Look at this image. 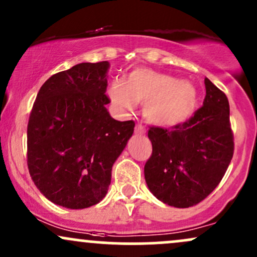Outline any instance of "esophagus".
Masks as SVG:
<instances>
[{
	"label": "esophagus",
	"mask_w": 257,
	"mask_h": 257,
	"mask_svg": "<svg viewBox=\"0 0 257 257\" xmlns=\"http://www.w3.org/2000/svg\"><path fill=\"white\" fill-rule=\"evenodd\" d=\"M134 132H135V134H145L146 129H145V126H143L141 124H137L135 125Z\"/></svg>",
	"instance_id": "obj_1"
}]
</instances>
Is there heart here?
<instances>
[{"mask_svg": "<svg viewBox=\"0 0 257 257\" xmlns=\"http://www.w3.org/2000/svg\"><path fill=\"white\" fill-rule=\"evenodd\" d=\"M108 94L122 111L131 110L135 104H146V119L159 126L178 125L190 119L198 99L190 82L149 69H135L125 83H112Z\"/></svg>", "mask_w": 257, "mask_h": 257, "instance_id": "b5f03b06", "label": "heart"}]
</instances>
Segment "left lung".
Here are the masks:
<instances>
[{
	"label": "left lung",
	"mask_w": 257,
	"mask_h": 257,
	"mask_svg": "<svg viewBox=\"0 0 257 257\" xmlns=\"http://www.w3.org/2000/svg\"><path fill=\"white\" fill-rule=\"evenodd\" d=\"M205 98L193 116L172 128L150 126L152 155L145 180L153 196L175 208L205 199L220 184L234 152L226 94L204 79Z\"/></svg>",
	"instance_id": "obj_1"
}]
</instances>
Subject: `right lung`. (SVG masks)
Masks as SVG:
<instances>
[{"label":"right lung","mask_w":257,"mask_h":257,"mask_svg":"<svg viewBox=\"0 0 257 257\" xmlns=\"http://www.w3.org/2000/svg\"><path fill=\"white\" fill-rule=\"evenodd\" d=\"M107 61L77 64L44 82L28 123V168L46 198L69 209L106 196L112 166L134 132L105 106Z\"/></svg>","instance_id":"right-lung-1"}]
</instances>
